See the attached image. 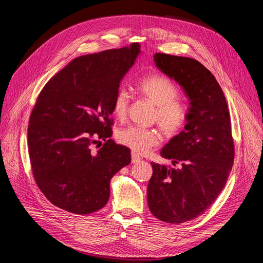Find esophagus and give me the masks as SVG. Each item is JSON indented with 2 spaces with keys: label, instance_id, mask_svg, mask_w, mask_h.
Here are the masks:
<instances>
[{
  "label": "esophagus",
  "instance_id": "esophagus-1",
  "mask_svg": "<svg viewBox=\"0 0 263 263\" xmlns=\"http://www.w3.org/2000/svg\"><path fill=\"white\" fill-rule=\"evenodd\" d=\"M141 160V157L139 155H137L136 153H132V162L133 163H137Z\"/></svg>",
  "mask_w": 263,
  "mask_h": 263
}]
</instances>
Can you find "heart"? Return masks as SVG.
Segmentation results:
<instances>
[{
    "instance_id": "obj_1",
    "label": "heart",
    "mask_w": 263,
    "mask_h": 263,
    "mask_svg": "<svg viewBox=\"0 0 263 263\" xmlns=\"http://www.w3.org/2000/svg\"><path fill=\"white\" fill-rule=\"evenodd\" d=\"M137 90L157 107L155 119L160 129L168 136H174L183 129L189 117L187 107L179 100L180 91L170 79L161 74L146 76L137 83ZM129 93L121 86L113 99V113L123 119L129 106ZM119 144L132 149L134 153L146 154L158 145L159 134L142 126H128L117 133Z\"/></svg>"
}]
</instances>
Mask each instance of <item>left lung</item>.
I'll list each match as a JSON object with an SVG mask.
<instances>
[{
	"label": "left lung",
	"instance_id": "left-lung-1",
	"mask_svg": "<svg viewBox=\"0 0 263 263\" xmlns=\"http://www.w3.org/2000/svg\"><path fill=\"white\" fill-rule=\"evenodd\" d=\"M160 69L190 101L186 125L160 151L173 166L153 164L147 198L155 217L181 224L202 215L224 189L235 148L227 102L216 79L201 62L157 52Z\"/></svg>",
	"mask_w": 263,
	"mask_h": 263
}]
</instances>
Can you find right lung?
Instances as JSON below:
<instances>
[{"instance_id":"right-lung-1","label":"right lung","mask_w":263,"mask_h":263,"mask_svg":"<svg viewBox=\"0 0 263 263\" xmlns=\"http://www.w3.org/2000/svg\"><path fill=\"white\" fill-rule=\"evenodd\" d=\"M140 52L134 43L78 57L46 83L31 110L28 151L34 179L57 208L74 214L101 210L109 183L130 163V150L112 137L113 99ZM106 142L97 153L96 139Z\"/></svg>"}]
</instances>
